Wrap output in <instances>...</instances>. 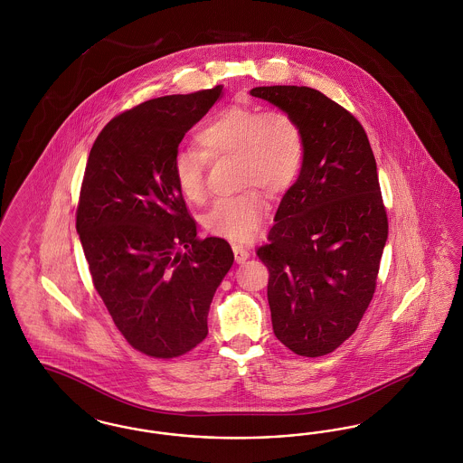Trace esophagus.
I'll use <instances>...</instances> for the list:
<instances>
[{
    "label": "esophagus",
    "mask_w": 463,
    "mask_h": 463,
    "mask_svg": "<svg viewBox=\"0 0 463 463\" xmlns=\"http://www.w3.org/2000/svg\"><path fill=\"white\" fill-rule=\"evenodd\" d=\"M232 251H234V259H236L238 264H244L250 259V255H251L250 250H246L244 246H240V244H234Z\"/></svg>",
    "instance_id": "1"
}]
</instances>
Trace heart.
Segmentation results:
<instances>
[{"instance_id":"b5f03b06","label":"heart","mask_w":463,"mask_h":463,"mask_svg":"<svg viewBox=\"0 0 463 463\" xmlns=\"http://www.w3.org/2000/svg\"><path fill=\"white\" fill-rule=\"evenodd\" d=\"M196 140L201 151L178 149L172 163L176 187L191 203L206 196L208 159L238 156L242 185H259L274 196L293 185L306 155L304 132L291 114L253 106H229L215 112ZM265 210L267 203L259 193L222 198L206 213L204 227L231 241H250Z\"/></svg>"}]
</instances>
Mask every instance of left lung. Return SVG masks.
Instances as JSON below:
<instances>
[{"mask_svg": "<svg viewBox=\"0 0 463 463\" xmlns=\"http://www.w3.org/2000/svg\"><path fill=\"white\" fill-rule=\"evenodd\" d=\"M250 95L291 114L306 155L257 250L269 269L272 330L306 357L333 353L373 298L389 223L376 161L361 123L307 87H257Z\"/></svg>", "mask_w": 463, "mask_h": 463, "instance_id": "8db88e82", "label": "left lung"}]
</instances>
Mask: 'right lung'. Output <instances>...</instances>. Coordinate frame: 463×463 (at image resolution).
Here are the masks:
<instances>
[{"label":"right lung","mask_w":463,"mask_h":463,"mask_svg":"<svg viewBox=\"0 0 463 463\" xmlns=\"http://www.w3.org/2000/svg\"><path fill=\"white\" fill-rule=\"evenodd\" d=\"M222 95V85L166 95L116 116L83 176L76 231L95 289L133 349L159 359L206 338L210 304L234 262L225 240L196 238L172 170L184 135Z\"/></svg>","instance_id":"right-lung-1"}]
</instances>
